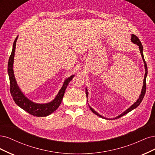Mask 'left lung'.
<instances>
[{"mask_svg":"<svg viewBox=\"0 0 155 155\" xmlns=\"http://www.w3.org/2000/svg\"><path fill=\"white\" fill-rule=\"evenodd\" d=\"M131 42L133 43V44H135L137 45H138V48H139V49H140V54L142 55V60L143 61V63H144V67H145V71H146V73H145V75H144V78H143V86H142V91H141V93L140 94V96L138 97V98L137 99V101L134 102L133 105H131V106L129 107L128 109H127L126 111H124L122 113H121L120 115L117 116V117H114L113 118H107L106 117H104L103 116H102L101 114H100L99 113H98L94 109H93L91 106H89V108H90L91 111L94 113L95 114H97V116L101 117L102 118H105V119H109V120H114V119H117L118 118H120L122 117V116L125 115V114H126L127 113L131 111L132 110H133L134 109H135L136 107H137L141 103V102L142 101V100L144 97V95L145 94H146V77H147V64H146V61H145V59H144V57H143V46L142 45V43L140 41V40L138 39V38L136 36L132 34L131 35ZM86 97H87V98L88 97V92H87V89L86 88Z\"/></svg>","mask_w":155,"mask_h":155,"instance_id":"8db88e82","label":"left lung"}]
</instances>
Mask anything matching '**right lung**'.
I'll use <instances>...</instances> for the list:
<instances>
[{"mask_svg": "<svg viewBox=\"0 0 155 155\" xmlns=\"http://www.w3.org/2000/svg\"><path fill=\"white\" fill-rule=\"evenodd\" d=\"M18 37L15 40L13 45V49L9 57L8 66V73L9 78V82H10V92L13 97V101L16 103L18 106H19L24 111H26L31 115L36 117H47L51 114L54 111L57 110V108L61 105L63 97L66 91V87L72 78L74 77V74L71 75L68 78L65 80L63 86L60 89L57 96L52 101L46 104H38L31 101V100L28 98L24 95V93L21 91L17 83L16 79L15 78L13 72V62L15 51L16 48V42Z\"/></svg>", "mask_w": 155, "mask_h": 155, "instance_id": "right-lung-1", "label": "right lung"}]
</instances>
